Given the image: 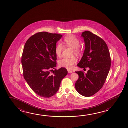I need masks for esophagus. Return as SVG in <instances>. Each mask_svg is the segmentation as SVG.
I'll list each match as a JSON object with an SVG mask.
<instances>
[{
	"label": "esophagus",
	"instance_id": "obj_1",
	"mask_svg": "<svg viewBox=\"0 0 128 128\" xmlns=\"http://www.w3.org/2000/svg\"><path fill=\"white\" fill-rule=\"evenodd\" d=\"M68 73H72V70H68Z\"/></svg>",
	"mask_w": 128,
	"mask_h": 128
}]
</instances>
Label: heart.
Segmentation results:
<instances>
[{
  "label": "heart",
  "mask_w": 128,
  "mask_h": 128,
  "mask_svg": "<svg viewBox=\"0 0 128 128\" xmlns=\"http://www.w3.org/2000/svg\"><path fill=\"white\" fill-rule=\"evenodd\" d=\"M64 44L68 46L73 49L75 54L78 55L81 52V49L79 47L80 42L78 39L74 36L72 35L68 36L65 37L64 40ZM63 47L60 43H58L55 48V53L58 57H60L63 50ZM77 62V59L75 57L64 58L58 62L60 67L65 68L67 69H72L74 65Z\"/></svg>",
  "instance_id": "heart-1"
}]
</instances>
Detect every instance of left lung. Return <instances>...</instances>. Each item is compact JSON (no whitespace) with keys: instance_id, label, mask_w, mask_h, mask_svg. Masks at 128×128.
I'll return each mask as SVG.
<instances>
[{"instance_id":"8db88e82","label":"left lung","mask_w":128,"mask_h":128,"mask_svg":"<svg viewBox=\"0 0 128 128\" xmlns=\"http://www.w3.org/2000/svg\"><path fill=\"white\" fill-rule=\"evenodd\" d=\"M85 50L82 57L78 64L80 68L88 67L87 73L75 72L78 79L75 85L77 92L88 97L102 88L110 68L111 60L107 44L103 40L89 31L82 33Z\"/></svg>"}]
</instances>
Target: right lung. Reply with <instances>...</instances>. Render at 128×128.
Returning <instances> with one entry per match:
<instances>
[{
  "instance_id": "1",
  "label": "right lung",
  "mask_w": 128,
  "mask_h": 128,
  "mask_svg": "<svg viewBox=\"0 0 128 128\" xmlns=\"http://www.w3.org/2000/svg\"><path fill=\"white\" fill-rule=\"evenodd\" d=\"M62 35L47 32L35 34L28 39L22 57L23 76L35 93L43 98L52 96L58 91L61 82L67 75L64 68L50 71L56 66V43Z\"/></svg>"
}]
</instances>
